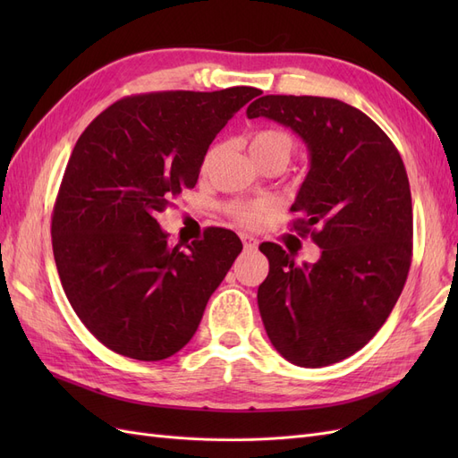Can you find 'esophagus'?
Returning <instances> with one entry per match:
<instances>
[{
    "label": "esophagus",
    "mask_w": 458,
    "mask_h": 458,
    "mask_svg": "<svg viewBox=\"0 0 458 458\" xmlns=\"http://www.w3.org/2000/svg\"><path fill=\"white\" fill-rule=\"evenodd\" d=\"M241 239H242V244L246 250H256L258 248V241L252 237V234H241Z\"/></svg>",
    "instance_id": "34e87169"
}]
</instances>
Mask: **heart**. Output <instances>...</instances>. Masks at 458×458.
Segmentation results:
<instances>
[{
	"mask_svg": "<svg viewBox=\"0 0 458 458\" xmlns=\"http://www.w3.org/2000/svg\"><path fill=\"white\" fill-rule=\"evenodd\" d=\"M219 147L214 145L208 148L204 162H202V168L206 170L208 165L212 164V160L216 158ZM248 150H250L252 158L263 165L267 162H283L286 164L288 158L293 157V150H294V140L293 135L284 130H276V128H266V130H258L250 135V140H248ZM266 210V204H246V202H237V204H231L229 206V214L239 219L241 224L244 225H254L259 221L261 212Z\"/></svg>",
	"mask_w": 458,
	"mask_h": 458,
	"instance_id": "heart-1",
	"label": "heart"
}]
</instances>
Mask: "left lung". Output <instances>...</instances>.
I'll use <instances>...</instances> for the list:
<instances>
[{
  "mask_svg": "<svg viewBox=\"0 0 458 458\" xmlns=\"http://www.w3.org/2000/svg\"><path fill=\"white\" fill-rule=\"evenodd\" d=\"M248 118H269L298 133L310 172L290 208L293 229L321 248L296 266L263 242L269 275L258 288L275 350L298 367H327L377 335L405 286L412 256L409 177L395 145L361 110L328 97L263 95Z\"/></svg>",
  "mask_w": 458,
  "mask_h": 458,
  "instance_id": "left-lung-1",
  "label": "left lung"
}]
</instances>
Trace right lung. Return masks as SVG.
Returning a JSON list of instances; mask_svg holds the SVG:
<instances>
[{"label": "right lung", "mask_w": 458, "mask_h": 458, "mask_svg": "<svg viewBox=\"0 0 458 458\" xmlns=\"http://www.w3.org/2000/svg\"><path fill=\"white\" fill-rule=\"evenodd\" d=\"M259 93L123 97L80 135L53 208V256L72 310L108 350L160 361L197 332L242 242L210 227L183 252L157 216L197 185L214 137Z\"/></svg>", "instance_id": "obj_1"}]
</instances>
